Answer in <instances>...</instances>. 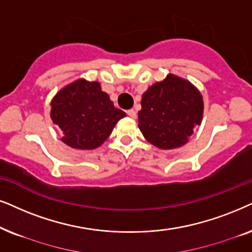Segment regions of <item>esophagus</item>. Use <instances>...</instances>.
<instances>
[{
	"label": "esophagus",
	"mask_w": 252,
	"mask_h": 252,
	"mask_svg": "<svg viewBox=\"0 0 252 252\" xmlns=\"http://www.w3.org/2000/svg\"><path fill=\"white\" fill-rule=\"evenodd\" d=\"M126 114H128L130 117H132V119H135L136 117V112L133 109H128L126 110Z\"/></svg>",
	"instance_id": "1"
}]
</instances>
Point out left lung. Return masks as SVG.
Segmentation results:
<instances>
[{
  "instance_id": "left-lung-1",
  "label": "left lung",
  "mask_w": 252,
  "mask_h": 252,
  "mask_svg": "<svg viewBox=\"0 0 252 252\" xmlns=\"http://www.w3.org/2000/svg\"><path fill=\"white\" fill-rule=\"evenodd\" d=\"M203 98L192 84L168 75L149 87L142 98L138 126L147 142L163 150L188 142L203 117Z\"/></svg>"
}]
</instances>
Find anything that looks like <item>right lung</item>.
Segmentation results:
<instances>
[{"instance_id": "right-lung-1", "label": "right lung", "mask_w": 252, "mask_h": 252, "mask_svg": "<svg viewBox=\"0 0 252 252\" xmlns=\"http://www.w3.org/2000/svg\"><path fill=\"white\" fill-rule=\"evenodd\" d=\"M50 117L63 131L62 140L78 150L101 145L126 113L115 108L100 84L76 80L53 99Z\"/></svg>"}]
</instances>
